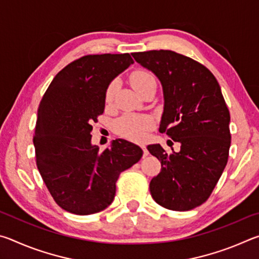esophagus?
Wrapping results in <instances>:
<instances>
[{
	"mask_svg": "<svg viewBox=\"0 0 259 259\" xmlns=\"http://www.w3.org/2000/svg\"><path fill=\"white\" fill-rule=\"evenodd\" d=\"M140 147H142V150L144 152V156H147L148 154H150V153H148V150L146 148V146L144 145V144H143V145H140Z\"/></svg>",
	"mask_w": 259,
	"mask_h": 259,
	"instance_id": "34e87169",
	"label": "esophagus"
}]
</instances>
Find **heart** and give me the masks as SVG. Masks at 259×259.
<instances>
[{
	"label": "heart",
	"mask_w": 259,
	"mask_h": 259,
	"mask_svg": "<svg viewBox=\"0 0 259 259\" xmlns=\"http://www.w3.org/2000/svg\"><path fill=\"white\" fill-rule=\"evenodd\" d=\"M130 82L137 93H140L144 88L152 84V83H156L154 76L145 69H136L131 73ZM115 91L116 83L112 82L107 88L106 94H105V100H106L107 104L113 100ZM151 125L152 122L147 116L126 114V115L122 116L120 120H117L115 128L117 133L126 138L133 140H142L145 138L146 133L151 128Z\"/></svg>",
	"instance_id": "1"
}]
</instances>
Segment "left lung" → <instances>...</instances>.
Listing matches in <instances>:
<instances>
[{
  "label": "left lung",
  "mask_w": 259,
  "mask_h": 259,
  "mask_svg": "<svg viewBox=\"0 0 259 259\" xmlns=\"http://www.w3.org/2000/svg\"><path fill=\"white\" fill-rule=\"evenodd\" d=\"M133 57L162 84L159 131L181 143V151L171 154L160 144L147 146L161 162L160 174L150 183L152 198L170 210L194 209L211 194L229 159L231 117L221 87L202 64L175 51L135 52Z\"/></svg>",
  "instance_id": "left-lung-1"
}]
</instances>
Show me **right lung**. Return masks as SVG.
Returning a JSON list of instances; mask_svg holds the SVG:
<instances>
[{
    "label": "right lung",
    "mask_w": 259,
    "mask_h": 259,
    "mask_svg": "<svg viewBox=\"0 0 259 259\" xmlns=\"http://www.w3.org/2000/svg\"><path fill=\"white\" fill-rule=\"evenodd\" d=\"M131 64L129 54L83 56L57 74L41 100L33 138L36 165L56 203L68 212L106 209L120 174L143 156L124 139L103 152L91 144L109 83Z\"/></svg>",
    "instance_id": "obj_1"
}]
</instances>
